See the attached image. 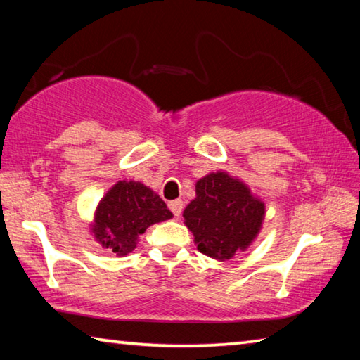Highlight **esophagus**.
I'll return each instance as SVG.
<instances>
[{
    "instance_id": "1",
    "label": "esophagus",
    "mask_w": 360,
    "mask_h": 360,
    "mask_svg": "<svg viewBox=\"0 0 360 360\" xmlns=\"http://www.w3.org/2000/svg\"><path fill=\"white\" fill-rule=\"evenodd\" d=\"M169 210H172L173 214L176 217H179L182 214V208H184V203H182V200H173V202H169Z\"/></svg>"
}]
</instances>
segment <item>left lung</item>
<instances>
[{
  "label": "left lung",
  "instance_id": "1",
  "mask_svg": "<svg viewBox=\"0 0 360 360\" xmlns=\"http://www.w3.org/2000/svg\"><path fill=\"white\" fill-rule=\"evenodd\" d=\"M182 217L198 251L224 262L246 251L257 238L265 203L245 182L219 169L197 181L195 198Z\"/></svg>",
  "mask_w": 360,
  "mask_h": 360
}]
</instances>
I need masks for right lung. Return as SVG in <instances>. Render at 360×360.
<instances>
[{
	"instance_id": "right-lung-1",
	"label": "right lung",
	"mask_w": 360,
	"mask_h": 360,
	"mask_svg": "<svg viewBox=\"0 0 360 360\" xmlns=\"http://www.w3.org/2000/svg\"><path fill=\"white\" fill-rule=\"evenodd\" d=\"M173 212L150 187L139 181H119L100 200L90 230L103 248L127 255L150 225L168 221Z\"/></svg>"
}]
</instances>
